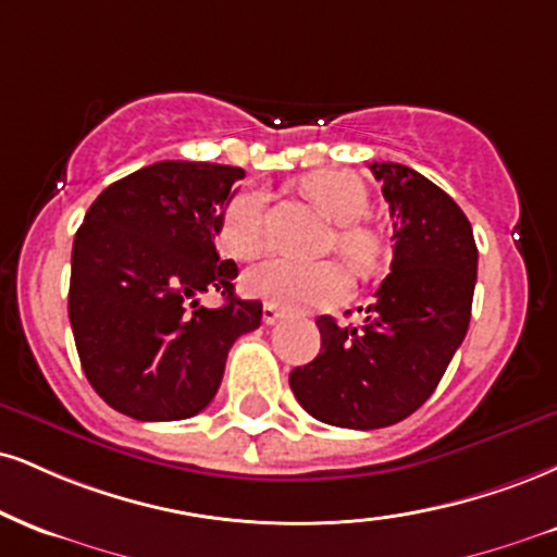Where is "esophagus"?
Masks as SVG:
<instances>
[{
    "label": "esophagus",
    "instance_id": "esophagus-1",
    "mask_svg": "<svg viewBox=\"0 0 557 557\" xmlns=\"http://www.w3.org/2000/svg\"><path fill=\"white\" fill-rule=\"evenodd\" d=\"M283 317V311H280L274 304H264V311H261V319H264V324H274V321H280Z\"/></svg>",
    "mask_w": 557,
    "mask_h": 557
}]
</instances>
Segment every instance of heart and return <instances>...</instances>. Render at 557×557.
Segmentation results:
<instances>
[{"label": "heart", "mask_w": 557, "mask_h": 557, "mask_svg": "<svg viewBox=\"0 0 557 557\" xmlns=\"http://www.w3.org/2000/svg\"><path fill=\"white\" fill-rule=\"evenodd\" d=\"M304 191L337 223V249L358 270H373L384 253V240L360 223L371 207L366 184L350 171H313L304 178ZM218 244L227 257L249 261L267 246V197L259 189H240L220 214ZM246 293L290 311L332 308L350 298V274L339 261L270 259L244 277Z\"/></svg>", "instance_id": "heart-1"}]
</instances>
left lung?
<instances>
[{"mask_svg":"<svg viewBox=\"0 0 557 557\" xmlns=\"http://www.w3.org/2000/svg\"><path fill=\"white\" fill-rule=\"evenodd\" d=\"M368 169L392 214V272L360 326L319 317L321 352L290 373L308 414L352 431L399 423L431 397L465 343L478 280V246L459 205L401 163Z\"/></svg>","mask_w":557,"mask_h":557,"instance_id":"1","label":"left lung"}]
</instances>
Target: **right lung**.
<instances>
[{"mask_svg":"<svg viewBox=\"0 0 557 557\" xmlns=\"http://www.w3.org/2000/svg\"><path fill=\"white\" fill-rule=\"evenodd\" d=\"M246 173L160 160L98 194L72 246L70 321L98 397L134 420H184L210 405L227 350L261 324L233 293L238 267L214 249ZM226 296L198 306L199 292Z\"/></svg>","mask_w":557,"mask_h":557,"instance_id":"obj_1","label":"right lung"}]
</instances>
